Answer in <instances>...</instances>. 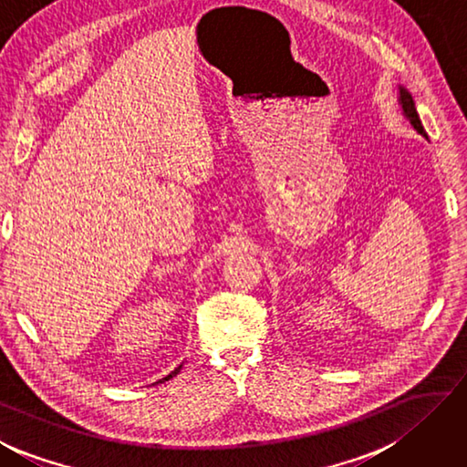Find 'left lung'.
<instances>
[{
    "instance_id": "left-lung-1",
    "label": "left lung",
    "mask_w": 467,
    "mask_h": 467,
    "mask_svg": "<svg viewBox=\"0 0 467 467\" xmlns=\"http://www.w3.org/2000/svg\"><path fill=\"white\" fill-rule=\"evenodd\" d=\"M400 106H402L404 116L409 118L410 124L414 126V129H417V132H420L422 137H427L425 129H422L420 118H419V114H417V108H414V99H412V96L409 93V89H404V88H400Z\"/></svg>"
}]
</instances>
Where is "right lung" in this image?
I'll return each instance as SVG.
<instances>
[{
    "mask_svg": "<svg viewBox=\"0 0 467 467\" xmlns=\"http://www.w3.org/2000/svg\"><path fill=\"white\" fill-rule=\"evenodd\" d=\"M180 369H182V366H180V368H175V369H173V371H171V374H169V376H167V378H163V379H159V381H165V379H171V378H173V376H177V374H180Z\"/></svg>",
    "mask_w": 467,
    "mask_h": 467,
    "instance_id": "right-lung-1",
    "label": "right lung"
}]
</instances>
